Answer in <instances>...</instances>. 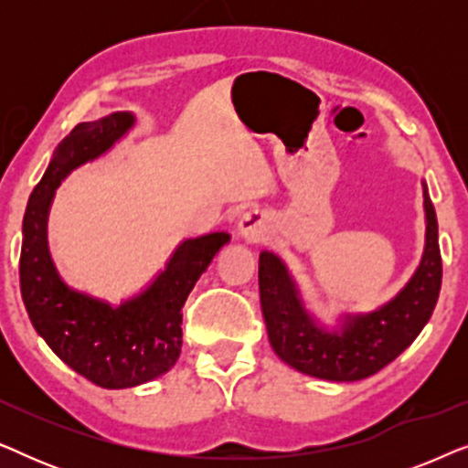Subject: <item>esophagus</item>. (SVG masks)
Returning a JSON list of instances; mask_svg holds the SVG:
<instances>
[{
	"instance_id": "34e87169",
	"label": "esophagus",
	"mask_w": 468,
	"mask_h": 468,
	"mask_svg": "<svg viewBox=\"0 0 468 468\" xmlns=\"http://www.w3.org/2000/svg\"><path fill=\"white\" fill-rule=\"evenodd\" d=\"M239 232L249 242H260L268 234V217L261 210H247L239 221Z\"/></svg>"
}]
</instances>
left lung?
Returning a JSON list of instances; mask_svg holds the SVG:
<instances>
[{
    "mask_svg": "<svg viewBox=\"0 0 468 468\" xmlns=\"http://www.w3.org/2000/svg\"><path fill=\"white\" fill-rule=\"evenodd\" d=\"M424 185L426 247L409 283L373 313L345 315L338 328L319 325L300 300L283 261L260 253V303L268 338L281 360L328 381H360L379 373L411 345L431 319L441 292L437 213Z\"/></svg>",
    "mask_w": 468,
    "mask_h": 468,
    "instance_id": "left-lung-1",
    "label": "left lung"
}]
</instances>
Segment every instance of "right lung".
I'll return each mask as SVG.
<instances>
[{"mask_svg": "<svg viewBox=\"0 0 468 468\" xmlns=\"http://www.w3.org/2000/svg\"><path fill=\"white\" fill-rule=\"evenodd\" d=\"M132 125V112H112L76 125L57 146L23 217L18 274L31 324L69 368L106 389L140 386L175 367L183 345L185 300L219 249L229 242L226 232L183 240L165 271L119 306L63 283L47 240L55 189L69 172L111 149Z\"/></svg>", "mask_w": 468, "mask_h": 468, "instance_id": "right-lung-1", "label": "right lung"}]
</instances>
